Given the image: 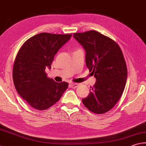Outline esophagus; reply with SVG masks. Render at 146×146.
Instances as JSON below:
<instances>
[{
  "mask_svg": "<svg viewBox=\"0 0 146 146\" xmlns=\"http://www.w3.org/2000/svg\"><path fill=\"white\" fill-rule=\"evenodd\" d=\"M70 86H72L74 88H76L78 86H79V83H74V82H72V83H70Z\"/></svg>",
  "mask_w": 146,
  "mask_h": 146,
  "instance_id": "obj_1",
  "label": "esophagus"
}]
</instances>
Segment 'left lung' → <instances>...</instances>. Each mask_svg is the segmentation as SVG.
<instances>
[{"label": "left lung", "instance_id": "8db88e82", "mask_svg": "<svg viewBox=\"0 0 146 146\" xmlns=\"http://www.w3.org/2000/svg\"><path fill=\"white\" fill-rule=\"evenodd\" d=\"M73 36L86 51V65L97 81L82 103L94 113H106L116 105L125 88L127 68L121 49L114 40L95 30Z\"/></svg>", "mask_w": 146, "mask_h": 146}]
</instances>
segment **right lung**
I'll list each match as a JSON object with an SVG mask.
<instances>
[{"label":"right lung","mask_w":146,"mask_h":146,"mask_svg":"<svg viewBox=\"0 0 146 146\" xmlns=\"http://www.w3.org/2000/svg\"><path fill=\"white\" fill-rule=\"evenodd\" d=\"M72 34L40 33L25 42L14 63L13 78L21 97L34 109H47L62 97L67 89L66 82H57L47 77L54 55Z\"/></svg>","instance_id":"add662e5"}]
</instances>
